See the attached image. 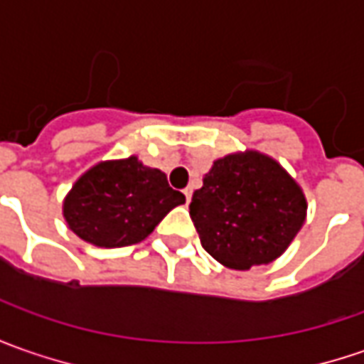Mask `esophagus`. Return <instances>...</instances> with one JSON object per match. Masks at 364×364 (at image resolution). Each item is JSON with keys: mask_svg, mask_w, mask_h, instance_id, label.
Segmentation results:
<instances>
[{"mask_svg": "<svg viewBox=\"0 0 364 364\" xmlns=\"http://www.w3.org/2000/svg\"><path fill=\"white\" fill-rule=\"evenodd\" d=\"M183 195H185V201L189 203V201H191V195H193V189H191V187H187V189L183 191Z\"/></svg>", "mask_w": 364, "mask_h": 364, "instance_id": "obj_1", "label": "esophagus"}]
</instances>
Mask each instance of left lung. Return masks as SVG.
Here are the masks:
<instances>
[{
	"instance_id": "left-lung-1",
	"label": "left lung",
	"mask_w": 364,
	"mask_h": 364,
	"mask_svg": "<svg viewBox=\"0 0 364 364\" xmlns=\"http://www.w3.org/2000/svg\"><path fill=\"white\" fill-rule=\"evenodd\" d=\"M189 215L209 256L250 269L286 252L304 225L306 197L280 163L245 151L213 161Z\"/></svg>"
}]
</instances>
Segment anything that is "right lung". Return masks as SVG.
<instances>
[{
  "label": "right lung",
  "mask_w": 364,
  "mask_h": 364,
  "mask_svg": "<svg viewBox=\"0 0 364 364\" xmlns=\"http://www.w3.org/2000/svg\"><path fill=\"white\" fill-rule=\"evenodd\" d=\"M185 203L163 171L136 157L102 161L72 185L64 199V220L80 240L98 247L143 242L169 213Z\"/></svg>",
  "instance_id": "obj_1"
}]
</instances>
